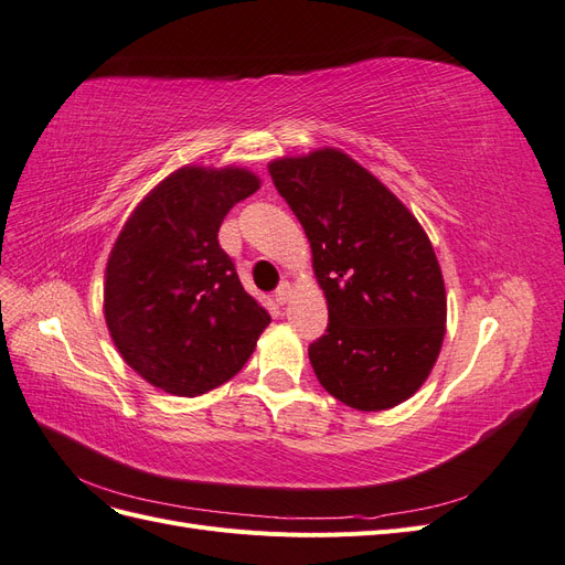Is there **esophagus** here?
<instances>
[{
	"mask_svg": "<svg viewBox=\"0 0 565 565\" xmlns=\"http://www.w3.org/2000/svg\"><path fill=\"white\" fill-rule=\"evenodd\" d=\"M273 297H276V301H278L280 306H285V303L289 301V297H292V285H289V282H280V287L276 289V295H273Z\"/></svg>",
	"mask_w": 565,
	"mask_h": 565,
	"instance_id": "obj_1",
	"label": "esophagus"
}]
</instances>
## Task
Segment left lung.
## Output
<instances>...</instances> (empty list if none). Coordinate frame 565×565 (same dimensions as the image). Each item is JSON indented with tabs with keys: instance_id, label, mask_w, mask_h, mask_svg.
<instances>
[{
	"instance_id": "1",
	"label": "left lung",
	"mask_w": 565,
	"mask_h": 565,
	"mask_svg": "<svg viewBox=\"0 0 565 565\" xmlns=\"http://www.w3.org/2000/svg\"><path fill=\"white\" fill-rule=\"evenodd\" d=\"M313 252L328 330L309 347L337 401L377 413L429 377L446 334V285L417 218L367 169L332 148L268 164Z\"/></svg>"
}]
</instances>
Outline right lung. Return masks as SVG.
I'll list each match as a JSON object with an SVG mask.
<instances>
[{
  "label": "right lung",
  "mask_w": 565,
  "mask_h": 565,
  "mask_svg": "<svg viewBox=\"0 0 565 565\" xmlns=\"http://www.w3.org/2000/svg\"><path fill=\"white\" fill-rule=\"evenodd\" d=\"M259 179L183 167L119 233L106 268V322L125 363L174 396H200L243 370L268 311L245 292L218 226Z\"/></svg>",
  "instance_id": "1"
}]
</instances>
